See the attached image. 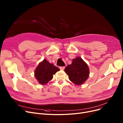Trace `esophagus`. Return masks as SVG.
<instances>
[{
    "mask_svg": "<svg viewBox=\"0 0 123 123\" xmlns=\"http://www.w3.org/2000/svg\"><path fill=\"white\" fill-rule=\"evenodd\" d=\"M65 66H62V67H60V69L61 70H64V69H65Z\"/></svg>",
    "mask_w": 123,
    "mask_h": 123,
    "instance_id": "obj_1",
    "label": "esophagus"
}]
</instances>
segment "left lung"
I'll return each instance as SVG.
<instances>
[{
	"label": "left lung",
	"mask_w": 123,
	"mask_h": 123,
	"mask_svg": "<svg viewBox=\"0 0 123 123\" xmlns=\"http://www.w3.org/2000/svg\"><path fill=\"white\" fill-rule=\"evenodd\" d=\"M64 71L68 75L69 80L77 85L84 83L89 76L87 64L79 57L73 59L72 64L68 65Z\"/></svg>",
	"instance_id": "left-lung-1"
}]
</instances>
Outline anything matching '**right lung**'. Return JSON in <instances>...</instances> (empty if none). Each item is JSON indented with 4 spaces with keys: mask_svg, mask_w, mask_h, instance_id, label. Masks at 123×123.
<instances>
[{
    "mask_svg": "<svg viewBox=\"0 0 123 123\" xmlns=\"http://www.w3.org/2000/svg\"><path fill=\"white\" fill-rule=\"evenodd\" d=\"M59 70V68L44 59L37 66L34 75L39 83L41 85H45L52 79L53 75Z\"/></svg>",
    "mask_w": 123,
    "mask_h": 123,
    "instance_id": "add662e5",
    "label": "right lung"
}]
</instances>
